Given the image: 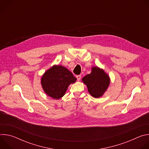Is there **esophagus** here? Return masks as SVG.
Returning <instances> with one entry per match:
<instances>
[{
    "label": "esophagus",
    "mask_w": 149,
    "mask_h": 149,
    "mask_svg": "<svg viewBox=\"0 0 149 149\" xmlns=\"http://www.w3.org/2000/svg\"><path fill=\"white\" fill-rule=\"evenodd\" d=\"M77 79L78 80V81H79L80 80V79H81V76L80 75H77Z\"/></svg>",
    "instance_id": "obj_1"
}]
</instances>
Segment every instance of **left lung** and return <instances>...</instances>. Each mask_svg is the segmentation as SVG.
I'll return each mask as SVG.
<instances>
[{
	"label": "left lung",
	"mask_w": 149,
	"mask_h": 149,
	"mask_svg": "<svg viewBox=\"0 0 149 149\" xmlns=\"http://www.w3.org/2000/svg\"><path fill=\"white\" fill-rule=\"evenodd\" d=\"M82 81L87 86L91 95L95 98L103 95L110 83L109 75L98 67H93L91 72L83 77Z\"/></svg>",
	"instance_id": "left-lung-1"
}]
</instances>
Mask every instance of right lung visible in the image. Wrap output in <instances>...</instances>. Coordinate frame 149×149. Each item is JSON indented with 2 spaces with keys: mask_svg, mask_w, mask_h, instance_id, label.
<instances>
[{
  "mask_svg": "<svg viewBox=\"0 0 149 149\" xmlns=\"http://www.w3.org/2000/svg\"><path fill=\"white\" fill-rule=\"evenodd\" d=\"M76 80L67 68L61 65H54L45 72L40 82L42 88L48 96L58 100L65 95L68 86Z\"/></svg>",
  "mask_w": 149,
  "mask_h": 149,
  "instance_id": "1",
  "label": "right lung"
}]
</instances>
